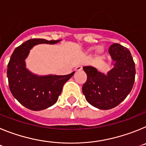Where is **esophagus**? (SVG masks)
Here are the masks:
<instances>
[{
    "mask_svg": "<svg viewBox=\"0 0 146 146\" xmlns=\"http://www.w3.org/2000/svg\"><path fill=\"white\" fill-rule=\"evenodd\" d=\"M82 69V66L81 65L77 66L76 67V70H77V71H80V70H81Z\"/></svg>",
    "mask_w": 146,
    "mask_h": 146,
    "instance_id": "34e87169",
    "label": "esophagus"
}]
</instances>
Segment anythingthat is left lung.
Masks as SVG:
<instances>
[{
	"label": "left lung",
	"mask_w": 146,
	"mask_h": 146,
	"mask_svg": "<svg viewBox=\"0 0 146 146\" xmlns=\"http://www.w3.org/2000/svg\"><path fill=\"white\" fill-rule=\"evenodd\" d=\"M114 68L107 75L92 66H83L87 80L82 91L88 103L101 110H110L123 102L133 87L135 65L130 51L119 44L110 47Z\"/></svg>",
	"instance_id": "1"
}]
</instances>
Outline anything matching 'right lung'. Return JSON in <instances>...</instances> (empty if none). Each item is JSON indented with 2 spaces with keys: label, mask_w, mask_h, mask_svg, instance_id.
Returning <instances> with one entry per match:
<instances>
[{
  "label": "right lung",
  "mask_w": 146,
  "mask_h": 146,
  "mask_svg": "<svg viewBox=\"0 0 146 146\" xmlns=\"http://www.w3.org/2000/svg\"><path fill=\"white\" fill-rule=\"evenodd\" d=\"M60 40L33 38L24 42L13 52L7 67L9 86L14 97L22 105L34 111L48 108L58 101L64 83L74 72L67 75L38 77L25 68L29 50L38 44H55Z\"/></svg>",
  "instance_id": "obj_1"
}]
</instances>
